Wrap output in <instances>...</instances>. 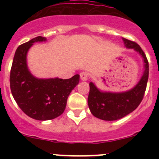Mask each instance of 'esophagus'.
<instances>
[{
    "label": "esophagus",
    "mask_w": 159,
    "mask_h": 159,
    "mask_svg": "<svg viewBox=\"0 0 159 159\" xmlns=\"http://www.w3.org/2000/svg\"><path fill=\"white\" fill-rule=\"evenodd\" d=\"M80 79L82 80L83 81L88 80V74L87 72H85V71H83V72H81L80 74Z\"/></svg>",
    "instance_id": "1"
}]
</instances>
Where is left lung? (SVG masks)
Segmentation results:
<instances>
[{
	"mask_svg": "<svg viewBox=\"0 0 159 159\" xmlns=\"http://www.w3.org/2000/svg\"><path fill=\"white\" fill-rule=\"evenodd\" d=\"M125 47L133 48L143 60L144 71L140 80L130 90L123 92H102L92 82L89 84L90 92L88 98L89 109L95 117L106 121L122 119L131 113L143 100L149 76L148 60L144 52L138 43L123 38Z\"/></svg>",
	"mask_w": 159,
	"mask_h": 159,
	"instance_id": "left-lung-1",
	"label": "left lung"
}]
</instances>
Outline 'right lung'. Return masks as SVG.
I'll list each match as a JSON object with an SVG mask.
<instances>
[{"mask_svg": "<svg viewBox=\"0 0 159 159\" xmlns=\"http://www.w3.org/2000/svg\"><path fill=\"white\" fill-rule=\"evenodd\" d=\"M47 39L37 36L20 45L13 57L10 71V88L19 107L36 120H50L65 110L67 99L80 81V75L67 80L39 79L32 75L27 65V53L36 42Z\"/></svg>", "mask_w": 159, "mask_h": 159, "instance_id": "right-lung-1", "label": "right lung"}]
</instances>
